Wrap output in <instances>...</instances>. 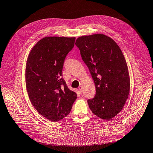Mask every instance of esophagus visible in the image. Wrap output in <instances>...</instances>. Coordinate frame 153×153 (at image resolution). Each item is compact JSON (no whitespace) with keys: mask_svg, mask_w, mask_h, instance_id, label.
Segmentation results:
<instances>
[{"mask_svg":"<svg viewBox=\"0 0 153 153\" xmlns=\"http://www.w3.org/2000/svg\"><path fill=\"white\" fill-rule=\"evenodd\" d=\"M79 91L80 92L81 94L83 93V90H82V86H81L79 87Z\"/></svg>","mask_w":153,"mask_h":153,"instance_id":"obj_1","label":"esophagus"}]
</instances>
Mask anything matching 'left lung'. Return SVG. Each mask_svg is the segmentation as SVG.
Returning <instances> with one entry per match:
<instances>
[{
    "label": "left lung",
    "mask_w": 153,
    "mask_h": 153,
    "mask_svg": "<svg viewBox=\"0 0 153 153\" xmlns=\"http://www.w3.org/2000/svg\"><path fill=\"white\" fill-rule=\"evenodd\" d=\"M75 45L96 86L95 97L88 100L89 108L101 119L110 120L122 110L130 92L124 54L111 38L102 33L79 37Z\"/></svg>",
    "instance_id": "1"
}]
</instances>
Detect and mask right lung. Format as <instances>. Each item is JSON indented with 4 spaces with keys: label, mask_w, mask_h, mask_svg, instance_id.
Returning <instances> with one entry per match:
<instances>
[{
    "label": "right lung",
    "mask_w": 153,
    "mask_h": 153,
    "mask_svg": "<svg viewBox=\"0 0 153 153\" xmlns=\"http://www.w3.org/2000/svg\"><path fill=\"white\" fill-rule=\"evenodd\" d=\"M75 40V37H44L27 57L26 85L29 97L36 110L52 122L67 116L77 98L61 77L65 58Z\"/></svg>",
    "instance_id": "1"
}]
</instances>
